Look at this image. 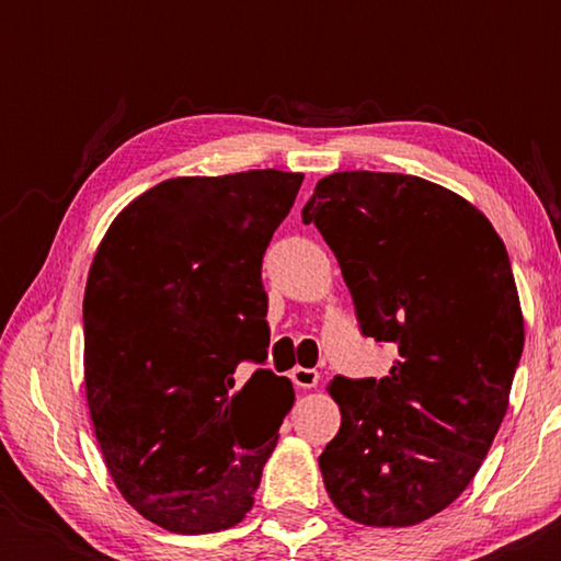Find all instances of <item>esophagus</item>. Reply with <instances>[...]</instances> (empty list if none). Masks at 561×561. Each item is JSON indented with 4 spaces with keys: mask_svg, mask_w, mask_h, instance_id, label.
Here are the masks:
<instances>
[{
    "mask_svg": "<svg viewBox=\"0 0 561 561\" xmlns=\"http://www.w3.org/2000/svg\"><path fill=\"white\" fill-rule=\"evenodd\" d=\"M290 380L296 382V388H317V382H319V373L313 370V367H294V370H290Z\"/></svg>",
    "mask_w": 561,
    "mask_h": 561,
    "instance_id": "1",
    "label": "esophagus"
}]
</instances>
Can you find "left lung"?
<instances>
[{
  "mask_svg": "<svg viewBox=\"0 0 561 561\" xmlns=\"http://www.w3.org/2000/svg\"><path fill=\"white\" fill-rule=\"evenodd\" d=\"M332 248L365 336L390 342L386 378L336 375L342 426L319 467L342 516L413 526L480 470L524 352L505 244L485 214L419 175L344 171L301 211Z\"/></svg>",
  "mask_w": 561,
  "mask_h": 561,
  "instance_id": "8db88e82",
  "label": "left lung"
}]
</instances>
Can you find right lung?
Returning a JSON list of instances; mask_svg holds the SVG:
<instances>
[{"mask_svg": "<svg viewBox=\"0 0 561 561\" xmlns=\"http://www.w3.org/2000/svg\"><path fill=\"white\" fill-rule=\"evenodd\" d=\"M275 168L168 179L117 214L83 294V380L106 470L142 518L173 534L232 528L294 405L257 367L271 344L260 278L301 188Z\"/></svg>", "mask_w": 561, "mask_h": 561, "instance_id": "right-lung-1", "label": "right lung"}]
</instances>
